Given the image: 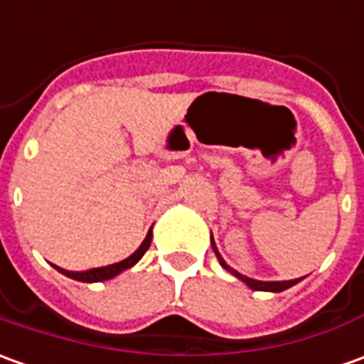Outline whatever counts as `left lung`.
<instances>
[{
  "label": "left lung",
  "instance_id": "8db88e82",
  "mask_svg": "<svg viewBox=\"0 0 364 364\" xmlns=\"http://www.w3.org/2000/svg\"><path fill=\"white\" fill-rule=\"evenodd\" d=\"M211 247H213L215 255H217V259H219V263L223 267L225 271H229L231 275H235L239 281H243L245 285L249 287V289H253V291H269V293H281V291H287L289 287L296 285L301 279H293V281H257V279H249V277L241 275L239 271H235L233 267H229L225 263V259L221 257V253L217 251V245L213 241V235H211Z\"/></svg>",
  "mask_w": 364,
  "mask_h": 364
}]
</instances>
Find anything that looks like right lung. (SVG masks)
Returning <instances> with one entry per match:
<instances>
[{
	"label": "right lung",
	"mask_w": 364,
	"mask_h": 364,
	"mask_svg": "<svg viewBox=\"0 0 364 364\" xmlns=\"http://www.w3.org/2000/svg\"><path fill=\"white\" fill-rule=\"evenodd\" d=\"M151 239H153V233H147V237L143 239V243L139 245V249L133 255H129L127 259H123L119 263H113V265L107 267H99V269H89V271H83V273H75V271H65V269H59L61 275L69 277V279H75V281H81V283H101V281H109L113 277L121 275L123 271H127L135 263H139V259L145 255V251L149 249Z\"/></svg>",
	"instance_id": "right-lung-1"
}]
</instances>
